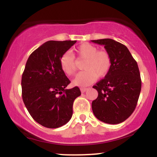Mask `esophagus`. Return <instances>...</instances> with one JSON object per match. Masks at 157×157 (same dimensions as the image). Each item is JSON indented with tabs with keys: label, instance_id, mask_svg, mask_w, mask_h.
Segmentation results:
<instances>
[{
	"label": "esophagus",
	"instance_id": "34e87169",
	"mask_svg": "<svg viewBox=\"0 0 157 157\" xmlns=\"http://www.w3.org/2000/svg\"><path fill=\"white\" fill-rule=\"evenodd\" d=\"M87 90H88L87 88H81V89H80V91H81V92H82V93L86 92Z\"/></svg>",
	"mask_w": 157,
	"mask_h": 157
}]
</instances>
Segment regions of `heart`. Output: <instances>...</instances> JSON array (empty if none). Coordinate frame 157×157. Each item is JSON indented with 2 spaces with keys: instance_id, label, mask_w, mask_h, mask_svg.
Instances as JSON below:
<instances>
[{
  "instance_id": "obj_1",
  "label": "heart",
  "mask_w": 157,
  "mask_h": 157,
  "mask_svg": "<svg viewBox=\"0 0 157 157\" xmlns=\"http://www.w3.org/2000/svg\"><path fill=\"white\" fill-rule=\"evenodd\" d=\"M79 58L85 59L84 71L77 75L72 83L75 86H86L95 82L98 77H104L109 72L111 60L109 54L100 50L96 46L88 43L80 45L75 50ZM61 69L68 76H72L76 71L75 57L69 52H65L60 58Z\"/></svg>"
}]
</instances>
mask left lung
<instances>
[{"instance_id": "1", "label": "left lung", "mask_w": 157, "mask_h": 157, "mask_svg": "<svg viewBox=\"0 0 157 157\" xmlns=\"http://www.w3.org/2000/svg\"><path fill=\"white\" fill-rule=\"evenodd\" d=\"M91 42L103 45L111 60L109 72L93 86L98 92L91 104L93 113L100 121L119 124L131 116L137 104L142 86L137 63L125 45L114 40Z\"/></svg>"}]
</instances>
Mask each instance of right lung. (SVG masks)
<instances>
[{"label":"right lung","mask_w":157,"mask_h":157,"mask_svg":"<svg viewBox=\"0 0 157 157\" xmlns=\"http://www.w3.org/2000/svg\"><path fill=\"white\" fill-rule=\"evenodd\" d=\"M76 40H49L29 57L21 80L22 98L37 123L48 128L66 124L73 113V102L81 94L75 86L66 89L70 80L60 66L61 55Z\"/></svg>","instance_id":"right-lung-1"}]
</instances>
